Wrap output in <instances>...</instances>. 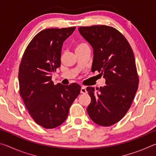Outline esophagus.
<instances>
[{"label":"esophagus","mask_w":156,"mask_h":156,"mask_svg":"<svg viewBox=\"0 0 156 156\" xmlns=\"http://www.w3.org/2000/svg\"><path fill=\"white\" fill-rule=\"evenodd\" d=\"M80 93L81 94H86L87 93V89H86L85 87H84V86L82 87L81 89H80Z\"/></svg>","instance_id":"obj_1"}]
</instances>
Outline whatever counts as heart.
<instances>
[{"mask_svg": "<svg viewBox=\"0 0 156 156\" xmlns=\"http://www.w3.org/2000/svg\"><path fill=\"white\" fill-rule=\"evenodd\" d=\"M85 44H84V43H80V44H78L77 47H81V46H83V45H85Z\"/></svg>", "mask_w": 156, "mask_h": 156, "instance_id": "obj_1", "label": "heart"}]
</instances>
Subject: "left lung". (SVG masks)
<instances>
[{
  "mask_svg": "<svg viewBox=\"0 0 156 156\" xmlns=\"http://www.w3.org/2000/svg\"><path fill=\"white\" fill-rule=\"evenodd\" d=\"M78 30L93 47L91 71L103 75L106 83L96 90L87 87L91 98L87 113L97 125H113L128 112L138 88L133 52L125 37L112 27L94 25Z\"/></svg>",
  "mask_w": 156,
  "mask_h": 156,
  "instance_id": "1",
  "label": "left lung"
}]
</instances>
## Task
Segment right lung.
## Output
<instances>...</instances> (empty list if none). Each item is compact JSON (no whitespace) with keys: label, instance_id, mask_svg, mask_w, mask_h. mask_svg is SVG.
Returning a JSON list of instances; mask_svg holds the SVG:
<instances>
[{"label":"right lung","instance_id":"obj_1","mask_svg":"<svg viewBox=\"0 0 156 156\" xmlns=\"http://www.w3.org/2000/svg\"><path fill=\"white\" fill-rule=\"evenodd\" d=\"M76 27L44 30L34 37L21 60L18 81L20 96L38 125L53 129L65 122L69 109L80 94L77 83L55 85L52 73L60 66L63 42Z\"/></svg>","mask_w":156,"mask_h":156}]
</instances>
